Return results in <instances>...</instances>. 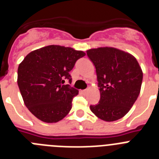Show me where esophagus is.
<instances>
[{
    "instance_id": "1",
    "label": "esophagus",
    "mask_w": 159,
    "mask_h": 159,
    "mask_svg": "<svg viewBox=\"0 0 159 159\" xmlns=\"http://www.w3.org/2000/svg\"><path fill=\"white\" fill-rule=\"evenodd\" d=\"M87 91H88V90H87V89H85V90H82V91H81V92H83V93H86Z\"/></svg>"
}]
</instances>
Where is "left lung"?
Masks as SVG:
<instances>
[{"label": "left lung", "mask_w": 159, "mask_h": 159, "mask_svg": "<svg viewBox=\"0 0 159 159\" xmlns=\"http://www.w3.org/2000/svg\"><path fill=\"white\" fill-rule=\"evenodd\" d=\"M87 55L96 71L99 103L91 105L95 116L106 122L128 113L140 93L143 71L134 56L112 47L92 48Z\"/></svg>", "instance_id": "1"}]
</instances>
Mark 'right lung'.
Masks as SVG:
<instances>
[{"label":"right lung","mask_w":159,"mask_h":159,"mask_svg":"<svg viewBox=\"0 0 159 159\" xmlns=\"http://www.w3.org/2000/svg\"><path fill=\"white\" fill-rule=\"evenodd\" d=\"M83 51L60 45L40 48L25 57L17 70V84L24 102L31 113L44 123H57L71 109L79 91L71 83L70 71Z\"/></svg>","instance_id":"add662e5"}]
</instances>
